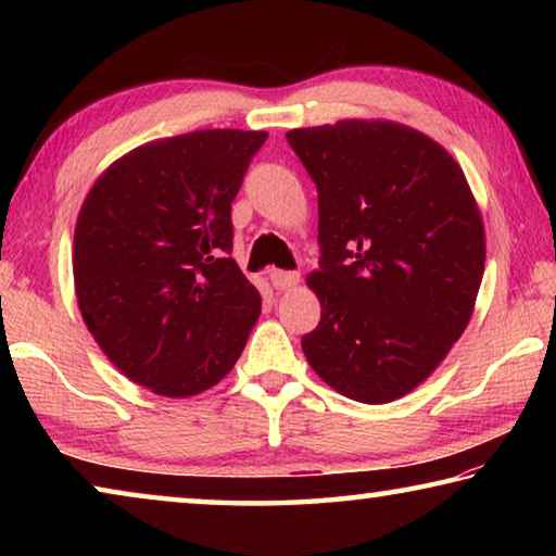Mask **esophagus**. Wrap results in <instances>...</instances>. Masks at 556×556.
<instances>
[{
    "mask_svg": "<svg viewBox=\"0 0 556 556\" xmlns=\"http://www.w3.org/2000/svg\"><path fill=\"white\" fill-rule=\"evenodd\" d=\"M269 279H271V285H275V289H279V291H285V289H294L296 285H299V271H285V269H275L269 275Z\"/></svg>",
    "mask_w": 556,
    "mask_h": 556,
    "instance_id": "1",
    "label": "esophagus"
}]
</instances>
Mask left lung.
I'll use <instances>...</instances> for the list:
<instances>
[{
	"mask_svg": "<svg viewBox=\"0 0 556 556\" xmlns=\"http://www.w3.org/2000/svg\"><path fill=\"white\" fill-rule=\"evenodd\" d=\"M318 191L321 262L306 277L321 321L308 365L355 402L419 388L473 314L485 230L464 168L425 131L341 119L287 131Z\"/></svg>",
	"mask_w": 556,
	"mask_h": 556,
	"instance_id": "obj_1",
	"label": "left lung"
}]
</instances>
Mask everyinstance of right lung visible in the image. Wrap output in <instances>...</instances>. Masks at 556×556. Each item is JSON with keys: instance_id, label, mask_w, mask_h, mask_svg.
Instances as JSON below:
<instances>
[{"instance_id": "1", "label": "right lung", "mask_w": 556, "mask_h": 556, "mask_svg": "<svg viewBox=\"0 0 556 556\" xmlns=\"http://www.w3.org/2000/svg\"><path fill=\"white\" fill-rule=\"evenodd\" d=\"M267 131L199 129L112 162L80 205L73 281L115 368L193 397L238 363L262 299L230 257V203Z\"/></svg>"}]
</instances>
